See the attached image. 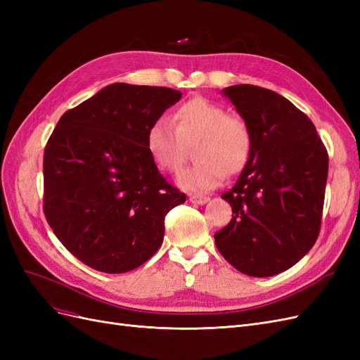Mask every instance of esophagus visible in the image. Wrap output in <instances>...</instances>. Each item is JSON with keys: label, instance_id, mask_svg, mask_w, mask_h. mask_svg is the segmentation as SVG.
Here are the masks:
<instances>
[{"label": "esophagus", "instance_id": "34e87169", "mask_svg": "<svg viewBox=\"0 0 360 360\" xmlns=\"http://www.w3.org/2000/svg\"><path fill=\"white\" fill-rule=\"evenodd\" d=\"M189 201H192L195 204H204V202L209 201V197H202V195H191Z\"/></svg>", "mask_w": 360, "mask_h": 360}]
</instances>
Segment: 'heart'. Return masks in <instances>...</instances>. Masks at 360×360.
Returning a JSON list of instances; mask_svg holds the SVG:
<instances>
[{
	"label": "heart",
	"instance_id": "b5f03b06",
	"mask_svg": "<svg viewBox=\"0 0 360 360\" xmlns=\"http://www.w3.org/2000/svg\"><path fill=\"white\" fill-rule=\"evenodd\" d=\"M197 162L183 169L179 184L183 189L207 192L219 186L225 174L240 172L252 153V130L246 120L228 114L225 108L205 97L181 103L168 118H158L150 124L146 147L155 165L176 174L193 146Z\"/></svg>",
	"mask_w": 360,
	"mask_h": 360
}]
</instances>
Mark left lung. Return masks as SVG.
<instances>
[{
  "mask_svg": "<svg viewBox=\"0 0 360 360\" xmlns=\"http://www.w3.org/2000/svg\"><path fill=\"white\" fill-rule=\"evenodd\" d=\"M224 94L252 130V153L234 186L222 193L233 217L214 234L234 269L266 278L297 263L321 228L329 155L309 117L284 96L257 85Z\"/></svg>",
  "mask_w": 360,
  "mask_h": 360,
  "instance_id": "left-lung-1",
  "label": "left lung"
}]
</instances>
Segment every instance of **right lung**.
I'll list each match as a JSON object with an SVG mask.
<instances>
[{
	"label": "right lung",
	"mask_w": 360,
	"mask_h": 360,
	"mask_svg": "<svg viewBox=\"0 0 360 360\" xmlns=\"http://www.w3.org/2000/svg\"><path fill=\"white\" fill-rule=\"evenodd\" d=\"M181 93L112 84L66 111L43 155V212L72 255L105 274L144 264L162 245L165 216L186 195L151 160L150 124Z\"/></svg>",
	"instance_id": "right-lung-1"
}]
</instances>
